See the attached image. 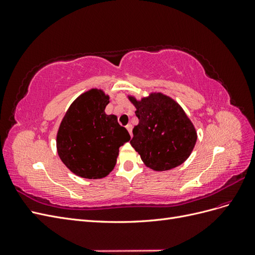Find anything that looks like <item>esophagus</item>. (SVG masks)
<instances>
[{
	"mask_svg": "<svg viewBox=\"0 0 255 255\" xmlns=\"http://www.w3.org/2000/svg\"><path fill=\"white\" fill-rule=\"evenodd\" d=\"M126 128H127V129L128 130V133H129V135H130V136H132V129H133V127H132V125H128V126H127Z\"/></svg>",
	"mask_w": 255,
	"mask_h": 255,
	"instance_id": "34e87169",
	"label": "esophagus"
}]
</instances>
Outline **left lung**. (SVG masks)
Masks as SVG:
<instances>
[{"mask_svg": "<svg viewBox=\"0 0 255 255\" xmlns=\"http://www.w3.org/2000/svg\"><path fill=\"white\" fill-rule=\"evenodd\" d=\"M139 123L133 128L130 144L146 167L165 171L188 158L197 141V133L182 107L161 94L136 101Z\"/></svg>", "mask_w": 255, "mask_h": 255, "instance_id": "obj_1", "label": "left lung"}]
</instances>
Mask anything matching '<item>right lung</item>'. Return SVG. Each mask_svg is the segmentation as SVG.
Returning <instances> with one entry per match:
<instances>
[{"label": "right lung", "mask_w": 255, "mask_h": 255, "mask_svg": "<svg viewBox=\"0 0 255 255\" xmlns=\"http://www.w3.org/2000/svg\"><path fill=\"white\" fill-rule=\"evenodd\" d=\"M110 98L91 89L69 107L57 133V152L61 161L76 175L101 179L116 165L119 148L130 139L115 115L104 110Z\"/></svg>", "instance_id": "obj_1"}]
</instances>
